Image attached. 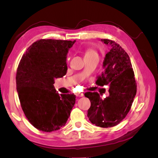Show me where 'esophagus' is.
I'll use <instances>...</instances> for the list:
<instances>
[{"label": "esophagus", "mask_w": 158, "mask_h": 158, "mask_svg": "<svg viewBox=\"0 0 158 158\" xmlns=\"http://www.w3.org/2000/svg\"><path fill=\"white\" fill-rule=\"evenodd\" d=\"M76 95L77 97H82L83 95H84V94H82V93H80V92H77L76 94Z\"/></svg>", "instance_id": "obj_1"}]
</instances>
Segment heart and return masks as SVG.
<instances>
[{"mask_svg": "<svg viewBox=\"0 0 158 158\" xmlns=\"http://www.w3.org/2000/svg\"><path fill=\"white\" fill-rule=\"evenodd\" d=\"M95 54H96V52H95V51H94L93 49H88L86 52H85V55H92Z\"/></svg>", "mask_w": 158, "mask_h": 158, "instance_id": "b5f03b06", "label": "heart"}]
</instances>
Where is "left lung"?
<instances>
[{
    "label": "left lung",
    "mask_w": 158,
    "mask_h": 158,
    "mask_svg": "<svg viewBox=\"0 0 158 158\" xmlns=\"http://www.w3.org/2000/svg\"><path fill=\"white\" fill-rule=\"evenodd\" d=\"M101 41L110 47V51L104 58V70L97 84L109 85V95L102 99L97 92H87L85 96L91 102L88 111L90 122L108 128L117 125L130 111L136 94V84L130 57L125 51L113 41Z\"/></svg>",
    "instance_id": "obj_1"
}]
</instances>
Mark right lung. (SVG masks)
Masks as SVG:
<instances>
[{
    "instance_id": "obj_1",
    "label": "right lung",
    "mask_w": 158,
    "mask_h": 158,
    "mask_svg": "<svg viewBox=\"0 0 158 158\" xmlns=\"http://www.w3.org/2000/svg\"><path fill=\"white\" fill-rule=\"evenodd\" d=\"M76 41L40 40L32 44L19 63L16 89L28 121L38 130L57 131L65 125L75 95L59 94L55 78L66 74V57Z\"/></svg>"
}]
</instances>
